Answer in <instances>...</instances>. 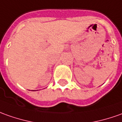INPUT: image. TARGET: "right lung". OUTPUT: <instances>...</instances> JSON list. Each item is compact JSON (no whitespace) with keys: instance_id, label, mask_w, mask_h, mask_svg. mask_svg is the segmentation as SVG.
<instances>
[{"instance_id":"1","label":"right lung","mask_w":122,"mask_h":122,"mask_svg":"<svg viewBox=\"0 0 122 122\" xmlns=\"http://www.w3.org/2000/svg\"><path fill=\"white\" fill-rule=\"evenodd\" d=\"M33 91H34V90H33Z\"/></svg>"}]
</instances>
